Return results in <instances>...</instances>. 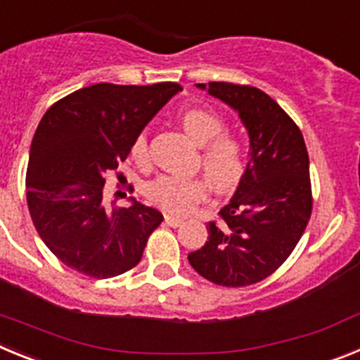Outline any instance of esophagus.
I'll use <instances>...</instances> for the list:
<instances>
[{"instance_id": "34e87169", "label": "esophagus", "mask_w": 360, "mask_h": 360, "mask_svg": "<svg viewBox=\"0 0 360 360\" xmlns=\"http://www.w3.org/2000/svg\"><path fill=\"white\" fill-rule=\"evenodd\" d=\"M165 224L171 225V227H180V225L184 224V219L173 214H165Z\"/></svg>"}]
</instances>
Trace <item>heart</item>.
<instances>
[{"label":"heart","mask_w":360,"mask_h":360,"mask_svg":"<svg viewBox=\"0 0 360 360\" xmlns=\"http://www.w3.org/2000/svg\"><path fill=\"white\" fill-rule=\"evenodd\" d=\"M182 129L200 146V164L205 176L218 189H227L243 173V146L236 136L224 133L221 117L209 110H187L180 117ZM131 157L139 165H148V139L139 135L131 144ZM149 202L171 214H187L207 196V184L202 178L162 174L146 189Z\"/></svg>","instance_id":"1"}]
</instances>
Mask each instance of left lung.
Instances as JSON below:
<instances>
[{
	"label": "left lung",
	"mask_w": 360,
	"mask_h": 360,
	"mask_svg": "<svg viewBox=\"0 0 360 360\" xmlns=\"http://www.w3.org/2000/svg\"><path fill=\"white\" fill-rule=\"evenodd\" d=\"M236 111L249 135V164L219 221L207 225L191 266L221 287L269 278L292 254L311 212L310 164L303 135L274 98L252 86L196 84Z\"/></svg>",
	"instance_id": "8db88e82"
}]
</instances>
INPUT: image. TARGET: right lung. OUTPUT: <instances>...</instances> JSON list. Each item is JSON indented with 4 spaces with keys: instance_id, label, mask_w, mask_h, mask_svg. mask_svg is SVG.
Segmentation results:
<instances>
[{
    "instance_id": "right-lung-1",
    "label": "right lung",
    "mask_w": 360,
    "mask_h": 360,
    "mask_svg": "<svg viewBox=\"0 0 360 360\" xmlns=\"http://www.w3.org/2000/svg\"><path fill=\"white\" fill-rule=\"evenodd\" d=\"M180 90L176 82H101L66 95L43 115L28 155L27 202L41 240L66 266L104 279L141 262L164 216L135 198L108 207L104 184Z\"/></svg>"
}]
</instances>
